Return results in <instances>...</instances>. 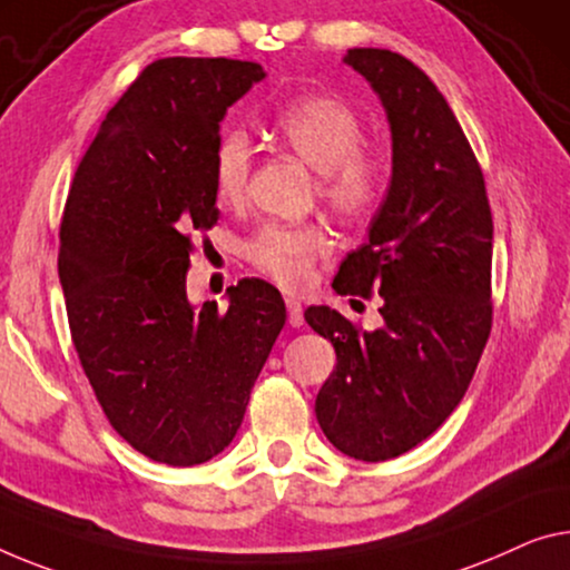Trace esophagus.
Listing matches in <instances>:
<instances>
[{"label": "esophagus", "instance_id": "1", "mask_svg": "<svg viewBox=\"0 0 570 570\" xmlns=\"http://www.w3.org/2000/svg\"><path fill=\"white\" fill-rule=\"evenodd\" d=\"M285 305H287V323H291L293 328H301L305 323L301 301H295V297H285Z\"/></svg>", "mask_w": 570, "mask_h": 570}]
</instances>
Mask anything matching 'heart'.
Listing matches in <instances>:
<instances>
[{"mask_svg": "<svg viewBox=\"0 0 570 570\" xmlns=\"http://www.w3.org/2000/svg\"><path fill=\"white\" fill-rule=\"evenodd\" d=\"M275 132L291 150L318 170V196L344 216H364L380 206L390 168L384 157L362 145L364 127L346 101L311 94L285 104L275 117ZM252 175V145L242 129H226L214 150V186L226 206L242 204ZM331 247L323 224L267 222L244 242V257L257 273L283 287L308 283L315 262Z\"/></svg>", "mask_w": 570, "mask_h": 570, "instance_id": "b5f03b06", "label": "heart"}]
</instances>
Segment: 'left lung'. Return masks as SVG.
<instances>
[{
	"instance_id": "obj_1",
	"label": "left lung",
	"mask_w": 570,
	"mask_h": 570,
	"mask_svg": "<svg viewBox=\"0 0 570 570\" xmlns=\"http://www.w3.org/2000/svg\"><path fill=\"white\" fill-rule=\"evenodd\" d=\"M346 63L380 94L392 183L334 277L338 295H380L382 326L313 305L308 326L336 348L315 397L321 431L358 461L397 459L443 425L492 331V208L484 173L449 101L405 56L352 48Z\"/></svg>"
}]
</instances>
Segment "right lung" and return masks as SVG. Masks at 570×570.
<instances>
[{"instance_id":"right-lung-1","label":"right lung","mask_w":570,"mask_h":570,"mask_svg":"<svg viewBox=\"0 0 570 570\" xmlns=\"http://www.w3.org/2000/svg\"><path fill=\"white\" fill-rule=\"evenodd\" d=\"M262 78L252 60H155L101 121L60 222L58 275L94 395L114 431L168 466L232 443L285 326L265 279L229 287L226 311L186 295L194 239L218 222V125Z\"/></svg>"}]
</instances>
